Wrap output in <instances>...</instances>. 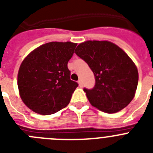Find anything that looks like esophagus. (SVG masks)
Masks as SVG:
<instances>
[{
    "label": "esophagus",
    "instance_id": "obj_1",
    "mask_svg": "<svg viewBox=\"0 0 153 153\" xmlns=\"http://www.w3.org/2000/svg\"><path fill=\"white\" fill-rule=\"evenodd\" d=\"M78 83H79V86H80V87H82V86H83V82H82V80H81V79L78 80Z\"/></svg>",
    "mask_w": 153,
    "mask_h": 153
}]
</instances>
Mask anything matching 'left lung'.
Here are the masks:
<instances>
[{
    "label": "left lung",
    "instance_id": "1",
    "mask_svg": "<svg viewBox=\"0 0 153 153\" xmlns=\"http://www.w3.org/2000/svg\"><path fill=\"white\" fill-rule=\"evenodd\" d=\"M75 53L88 64L95 76L93 88L83 89L92 106L108 113L128 106L135 96L139 74L121 48L109 41L88 40L79 44Z\"/></svg>",
    "mask_w": 153,
    "mask_h": 153
}]
</instances>
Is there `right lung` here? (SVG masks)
<instances>
[{
    "instance_id": "add662e5",
    "label": "right lung",
    "mask_w": 153,
    "mask_h": 153,
    "mask_svg": "<svg viewBox=\"0 0 153 153\" xmlns=\"http://www.w3.org/2000/svg\"><path fill=\"white\" fill-rule=\"evenodd\" d=\"M77 44L51 42L24 59L19 69L17 86L23 102L33 112L51 115L70 102L78 83L70 79L67 67Z\"/></svg>"
}]
</instances>
